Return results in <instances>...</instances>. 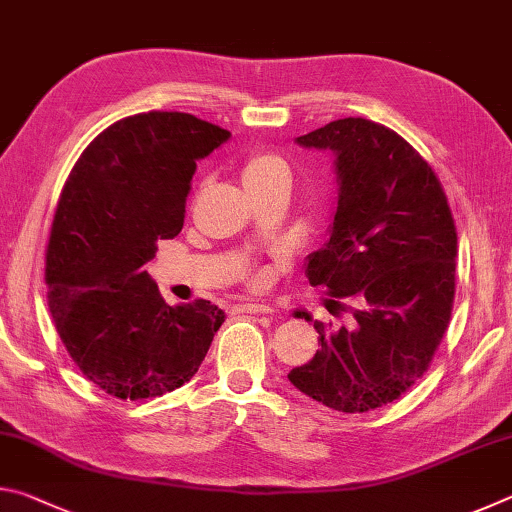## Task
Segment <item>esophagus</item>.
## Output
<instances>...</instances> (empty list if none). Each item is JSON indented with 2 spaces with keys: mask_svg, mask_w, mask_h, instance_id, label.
<instances>
[{
  "mask_svg": "<svg viewBox=\"0 0 512 512\" xmlns=\"http://www.w3.org/2000/svg\"><path fill=\"white\" fill-rule=\"evenodd\" d=\"M237 314H271V305H262V302H246V305L235 307Z\"/></svg>",
  "mask_w": 512,
  "mask_h": 512,
  "instance_id": "34e87169",
  "label": "esophagus"
}]
</instances>
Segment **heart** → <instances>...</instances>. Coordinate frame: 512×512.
<instances>
[{
	"instance_id": "1",
	"label": "heart",
	"mask_w": 512,
	"mask_h": 512,
	"mask_svg": "<svg viewBox=\"0 0 512 512\" xmlns=\"http://www.w3.org/2000/svg\"><path fill=\"white\" fill-rule=\"evenodd\" d=\"M289 176V164L275 153H253L241 164V183L246 192L277 183V180H289Z\"/></svg>"
}]
</instances>
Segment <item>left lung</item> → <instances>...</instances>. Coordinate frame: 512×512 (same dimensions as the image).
<instances>
[{
    "label": "left lung",
    "instance_id": "1",
    "mask_svg": "<svg viewBox=\"0 0 512 512\" xmlns=\"http://www.w3.org/2000/svg\"><path fill=\"white\" fill-rule=\"evenodd\" d=\"M334 155L336 201L309 282L352 298L350 327L314 320L320 350L289 381L341 413L391 404L418 381L443 341L456 289V228L436 173L375 121L348 117L296 137Z\"/></svg>",
    "mask_w": 512,
    "mask_h": 512
}]
</instances>
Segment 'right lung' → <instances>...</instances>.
<instances>
[{
    "label": "right lung",
    "instance_id": "obj_1",
    "mask_svg": "<svg viewBox=\"0 0 512 512\" xmlns=\"http://www.w3.org/2000/svg\"><path fill=\"white\" fill-rule=\"evenodd\" d=\"M230 140L187 112H142L81 153L47 248V300L60 341L101 391L144 400L176 391L205 359L223 309L167 305L144 264L183 230L196 162Z\"/></svg>",
    "mask_w": 512,
    "mask_h": 512
}]
</instances>
